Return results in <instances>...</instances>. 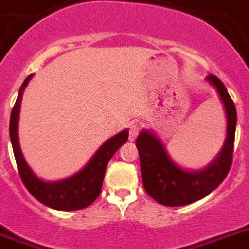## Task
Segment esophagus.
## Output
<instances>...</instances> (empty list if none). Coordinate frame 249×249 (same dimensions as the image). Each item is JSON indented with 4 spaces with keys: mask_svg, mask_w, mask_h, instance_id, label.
Listing matches in <instances>:
<instances>
[{
    "mask_svg": "<svg viewBox=\"0 0 249 249\" xmlns=\"http://www.w3.org/2000/svg\"><path fill=\"white\" fill-rule=\"evenodd\" d=\"M139 135V126L137 124H131L129 126V141H135Z\"/></svg>",
    "mask_w": 249,
    "mask_h": 249,
    "instance_id": "34e87169",
    "label": "esophagus"
}]
</instances>
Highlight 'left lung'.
Returning a JSON list of instances; mask_svg holds the SVG:
<instances>
[{"label": "left lung", "instance_id": "8db88e82", "mask_svg": "<svg viewBox=\"0 0 249 249\" xmlns=\"http://www.w3.org/2000/svg\"><path fill=\"white\" fill-rule=\"evenodd\" d=\"M207 80L216 89L226 109L227 137L219 154L205 169L191 171L180 167L152 131L143 129L136 140L146 193L166 207H181L200 200L222 184L231 170L237 110L222 80L213 74L208 75Z\"/></svg>", "mask_w": 249, "mask_h": 249}]
</instances>
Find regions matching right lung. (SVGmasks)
<instances>
[{
    "label": "right lung",
    "mask_w": 249,
    "mask_h": 249,
    "mask_svg": "<svg viewBox=\"0 0 249 249\" xmlns=\"http://www.w3.org/2000/svg\"><path fill=\"white\" fill-rule=\"evenodd\" d=\"M33 74L22 83L18 90V99L12 108L10 117V139H11L14 155L18 163V170L23 185L30 194L36 197L41 204L56 210H79L89 207L99 196L103 185L106 169L116 151L126 143L128 140V129L117 133L112 139L106 141L98 151L93 155L86 166L75 175L60 181H42L35 175L31 167L25 161L18 143V114H20L21 99L23 90L29 84Z\"/></svg>",
    "instance_id": "1"
}]
</instances>
